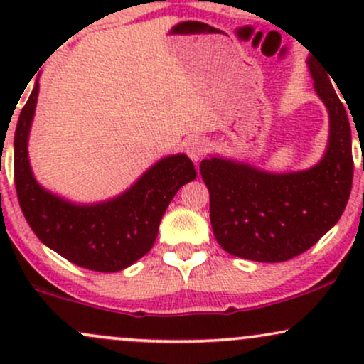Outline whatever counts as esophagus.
Wrapping results in <instances>:
<instances>
[{
  "label": "esophagus",
  "instance_id": "esophagus-1",
  "mask_svg": "<svg viewBox=\"0 0 364 364\" xmlns=\"http://www.w3.org/2000/svg\"><path fill=\"white\" fill-rule=\"evenodd\" d=\"M207 141L202 140V139H191L190 141L186 144V154L190 156V159L193 162H198L200 159L207 154Z\"/></svg>",
  "mask_w": 364,
  "mask_h": 364
}]
</instances>
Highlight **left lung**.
Wrapping results in <instances>:
<instances>
[{
	"instance_id": "obj_1",
	"label": "left lung",
	"mask_w": 364,
	"mask_h": 364,
	"mask_svg": "<svg viewBox=\"0 0 364 364\" xmlns=\"http://www.w3.org/2000/svg\"><path fill=\"white\" fill-rule=\"evenodd\" d=\"M313 89L328 112V140L315 166L272 173L210 156L200 174L210 193V224L220 248L245 260L277 263L311 248L341 219L353 186V139L327 70L306 60Z\"/></svg>"
}]
</instances>
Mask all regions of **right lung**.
Returning a JSON list of instances; mask_svg holds the SVG:
<instances>
[{
  "mask_svg": "<svg viewBox=\"0 0 364 364\" xmlns=\"http://www.w3.org/2000/svg\"><path fill=\"white\" fill-rule=\"evenodd\" d=\"M39 78L15 129V186L28 225L43 243L83 269L119 272L156 243L162 215L176 191L196 171L186 154L159 159L123 193L94 203H77L37 181L28 159Z\"/></svg>",
  "mask_w": 364,
  "mask_h": 364,
  "instance_id": "right-lung-1",
  "label": "right lung"
}]
</instances>
